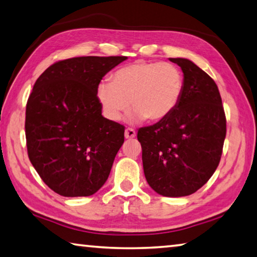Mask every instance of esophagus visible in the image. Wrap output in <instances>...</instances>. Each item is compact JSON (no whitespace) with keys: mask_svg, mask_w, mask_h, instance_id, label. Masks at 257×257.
<instances>
[{"mask_svg":"<svg viewBox=\"0 0 257 257\" xmlns=\"http://www.w3.org/2000/svg\"><path fill=\"white\" fill-rule=\"evenodd\" d=\"M124 137L127 139H132L136 137V132L133 128H127L124 130Z\"/></svg>","mask_w":257,"mask_h":257,"instance_id":"1","label":"esophagus"}]
</instances>
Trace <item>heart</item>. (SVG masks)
<instances>
[{
  "instance_id": "b5f03b06",
  "label": "heart",
  "mask_w": 257,
  "mask_h": 257,
  "mask_svg": "<svg viewBox=\"0 0 257 257\" xmlns=\"http://www.w3.org/2000/svg\"><path fill=\"white\" fill-rule=\"evenodd\" d=\"M183 91V74L174 64L141 60L115 71L110 83L97 86L96 95L110 120H120L130 102L137 120L157 122L177 108Z\"/></svg>"
}]
</instances>
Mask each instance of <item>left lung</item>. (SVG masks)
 I'll list each match as a JSON object with an SVG mask.
<instances>
[{"label":"left lung","instance_id":"obj_1","mask_svg":"<svg viewBox=\"0 0 257 257\" xmlns=\"http://www.w3.org/2000/svg\"><path fill=\"white\" fill-rule=\"evenodd\" d=\"M184 76L177 108L157 123L138 129L145 177L164 197H185L207 183L219 165L226 115L217 84L194 63L170 58Z\"/></svg>","mask_w":257,"mask_h":257}]
</instances>
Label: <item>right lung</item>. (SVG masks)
<instances>
[{
  "instance_id": "right-lung-1",
  "label": "right lung",
  "mask_w": 257,
  "mask_h": 257,
  "mask_svg": "<svg viewBox=\"0 0 257 257\" xmlns=\"http://www.w3.org/2000/svg\"><path fill=\"white\" fill-rule=\"evenodd\" d=\"M125 56L74 57L49 66L27 102L28 156L63 197H88L108 180L124 127L102 115L97 86Z\"/></svg>"
}]
</instances>
